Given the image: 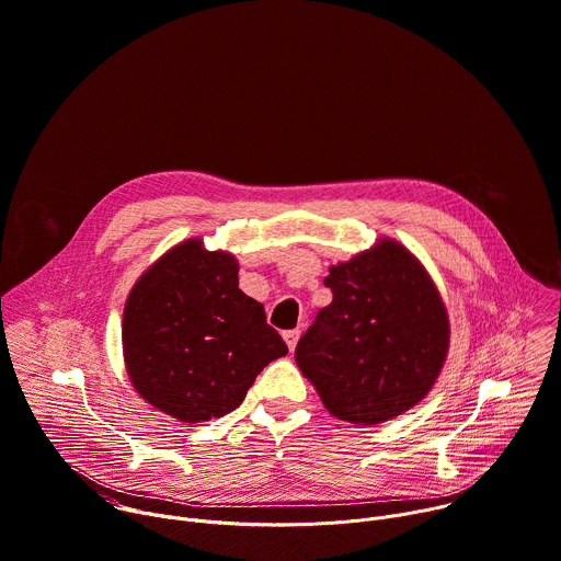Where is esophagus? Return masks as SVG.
I'll list each match as a JSON object with an SVG mask.
<instances>
[{
  "instance_id": "esophagus-1",
  "label": "esophagus",
  "mask_w": 561,
  "mask_h": 561,
  "mask_svg": "<svg viewBox=\"0 0 561 561\" xmlns=\"http://www.w3.org/2000/svg\"><path fill=\"white\" fill-rule=\"evenodd\" d=\"M299 336H301V332H299V330H288V332H284V339H286V343H288V347H290V350H295V347H297Z\"/></svg>"
}]
</instances>
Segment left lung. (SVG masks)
Segmentation results:
<instances>
[{"instance_id": "1", "label": "left lung", "mask_w": 561, "mask_h": 561, "mask_svg": "<svg viewBox=\"0 0 561 561\" xmlns=\"http://www.w3.org/2000/svg\"><path fill=\"white\" fill-rule=\"evenodd\" d=\"M330 306L295 350L339 421L379 425L419 405L449 352L447 306L421 260L392 238L330 266Z\"/></svg>"}]
</instances>
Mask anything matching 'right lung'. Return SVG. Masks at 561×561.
Wrapping results in <instances>:
<instances>
[{
    "instance_id": "add662e5",
    "label": "right lung",
    "mask_w": 561,
    "mask_h": 561,
    "mask_svg": "<svg viewBox=\"0 0 561 561\" xmlns=\"http://www.w3.org/2000/svg\"><path fill=\"white\" fill-rule=\"evenodd\" d=\"M238 260L190 238L131 286L123 358L134 390L180 423L233 412L260 371L288 352L260 301L238 284Z\"/></svg>"
}]
</instances>
